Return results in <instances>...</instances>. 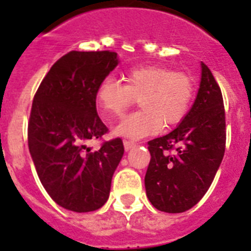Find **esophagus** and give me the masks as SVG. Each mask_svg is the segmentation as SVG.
<instances>
[{"label":"esophagus","instance_id":"34e87169","mask_svg":"<svg viewBox=\"0 0 251 251\" xmlns=\"http://www.w3.org/2000/svg\"><path fill=\"white\" fill-rule=\"evenodd\" d=\"M135 145H137V143L134 141H129V139H125V141H124V147H125L126 151H129L130 149H133Z\"/></svg>","mask_w":251,"mask_h":251}]
</instances>
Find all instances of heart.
Masks as SVG:
<instances>
[{"label": "heart", "instance_id": "1", "mask_svg": "<svg viewBox=\"0 0 251 251\" xmlns=\"http://www.w3.org/2000/svg\"><path fill=\"white\" fill-rule=\"evenodd\" d=\"M125 84L112 76L99 83L96 101L104 116L122 117L141 98L143 109L129 114L116 127L114 133L129 139L152 135L165 126L182 121L190 109L194 96V82L182 72L167 66L150 65L130 69L125 73Z\"/></svg>", "mask_w": 251, "mask_h": 251}]
</instances>
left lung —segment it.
Here are the masks:
<instances>
[{"instance_id": "8db88e82", "label": "left lung", "mask_w": 251, "mask_h": 251, "mask_svg": "<svg viewBox=\"0 0 251 251\" xmlns=\"http://www.w3.org/2000/svg\"><path fill=\"white\" fill-rule=\"evenodd\" d=\"M226 141L222 91L202 62L201 86L189 113L173 131L147 143L151 160L145 186L152 206L169 214L195 206L222 164Z\"/></svg>"}]
</instances>
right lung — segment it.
<instances>
[{
  "label": "right lung",
  "mask_w": 251,
  "mask_h": 251,
  "mask_svg": "<svg viewBox=\"0 0 251 251\" xmlns=\"http://www.w3.org/2000/svg\"><path fill=\"white\" fill-rule=\"evenodd\" d=\"M117 65L116 52L72 50L53 65L33 96L29 153L47 193L66 210L96 211L109 197L122 139L102 142L99 150L87 143L108 133L96 112V90Z\"/></svg>",
  "instance_id": "1"
}]
</instances>
